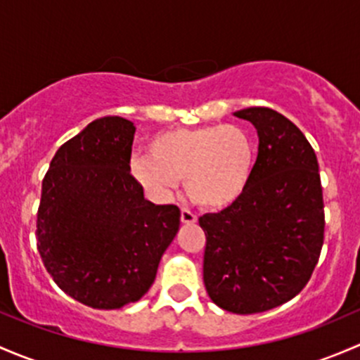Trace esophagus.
I'll return each instance as SVG.
<instances>
[{"label":"esophagus","instance_id":"esophagus-1","mask_svg":"<svg viewBox=\"0 0 360 360\" xmlns=\"http://www.w3.org/2000/svg\"><path fill=\"white\" fill-rule=\"evenodd\" d=\"M180 220L184 221V224H195V221H198V217H195L191 210H187V207H181Z\"/></svg>","mask_w":360,"mask_h":360}]
</instances>
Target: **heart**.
Returning <instances> with one entry per match:
<instances>
[{
	"instance_id": "1",
	"label": "heart",
	"mask_w": 360,
	"mask_h": 360,
	"mask_svg": "<svg viewBox=\"0 0 360 360\" xmlns=\"http://www.w3.org/2000/svg\"><path fill=\"white\" fill-rule=\"evenodd\" d=\"M257 139L240 124H202L155 133L147 154L131 161V175L147 188L168 192L185 180L192 201L206 210L234 206L257 166Z\"/></svg>"
}]
</instances>
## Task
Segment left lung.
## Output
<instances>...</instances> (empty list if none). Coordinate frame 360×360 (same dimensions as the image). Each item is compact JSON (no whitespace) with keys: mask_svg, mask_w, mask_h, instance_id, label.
<instances>
[{"mask_svg":"<svg viewBox=\"0 0 360 360\" xmlns=\"http://www.w3.org/2000/svg\"><path fill=\"white\" fill-rule=\"evenodd\" d=\"M234 116L257 128V166L234 206L199 218L202 279L218 307L257 314L290 302L310 281L324 243V201L317 155L298 126L270 107Z\"/></svg>","mask_w":360,"mask_h":360,"instance_id":"obj_1","label":"left lung"}]
</instances>
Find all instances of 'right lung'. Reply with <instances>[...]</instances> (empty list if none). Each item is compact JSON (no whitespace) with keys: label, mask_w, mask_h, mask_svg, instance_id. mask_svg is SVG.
Returning a JSON list of instances; mask_svg holds the SVG:
<instances>
[{"label":"right lung","mask_w":360,"mask_h":360,"mask_svg":"<svg viewBox=\"0 0 360 360\" xmlns=\"http://www.w3.org/2000/svg\"><path fill=\"white\" fill-rule=\"evenodd\" d=\"M135 126L91 121L53 155L41 185L36 240L55 284L94 309H120L149 291L180 210L154 205L129 173Z\"/></svg>","instance_id":"obj_1"}]
</instances>
